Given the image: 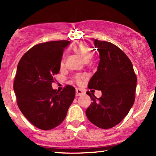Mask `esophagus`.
<instances>
[{
  "mask_svg": "<svg viewBox=\"0 0 156 156\" xmlns=\"http://www.w3.org/2000/svg\"><path fill=\"white\" fill-rule=\"evenodd\" d=\"M76 96H81V95H83V94H84V92H83V91L82 90V89H76Z\"/></svg>",
  "mask_w": 156,
  "mask_h": 156,
  "instance_id": "obj_1",
  "label": "esophagus"
}]
</instances>
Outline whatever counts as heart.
Listing matches in <instances>:
<instances>
[{
	"label": "heart",
	"mask_w": 156,
	"mask_h": 156,
	"mask_svg": "<svg viewBox=\"0 0 156 156\" xmlns=\"http://www.w3.org/2000/svg\"><path fill=\"white\" fill-rule=\"evenodd\" d=\"M73 51L76 53L77 55H78L80 57L82 60H83L84 62H88L89 58L92 56V51H91V48H89L88 44H84L80 42L76 44V45L73 47ZM64 65V59H62L61 61V66ZM85 79V76L83 75H76L74 77V80L75 82L77 83H81L82 81Z\"/></svg>",
	"instance_id": "1"
}]
</instances>
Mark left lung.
Returning <instances> with one entry per match:
<instances>
[{
    "label": "left lung",
    "instance_id": "left-lung-1",
    "mask_svg": "<svg viewBox=\"0 0 156 156\" xmlns=\"http://www.w3.org/2000/svg\"><path fill=\"white\" fill-rule=\"evenodd\" d=\"M94 42L100 62L88 88L101 90L102 96L97 98L87 92L92 103L86 114L92 124L108 129L119 124L133 106L137 78L133 64L120 48L105 41L95 39Z\"/></svg>",
    "mask_w": 156,
    "mask_h": 156
}]
</instances>
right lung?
Wrapping results in <instances>:
<instances>
[{"mask_svg": "<svg viewBox=\"0 0 156 156\" xmlns=\"http://www.w3.org/2000/svg\"><path fill=\"white\" fill-rule=\"evenodd\" d=\"M69 43L67 40L39 43L28 50L17 65L14 81L17 105L26 119L41 130L59 125L76 96L72 86L58 92L51 85Z\"/></svg>", "mask_w": 156, "mask_h": 156, "instance_id": "add662e5", "label": "right lung"}]
</instances>
